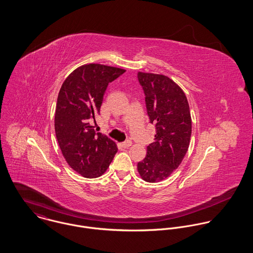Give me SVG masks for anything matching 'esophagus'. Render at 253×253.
I'll return each mask as SVG.
<instances>
[{
  "label": "esophagus",
  "instance_id": "1",
  "mask_svg": "<svg viewBox=\"0 0 253 253\" xmlns=\"http://www.w3.org/2000/svg\"><path fill=\"white\" fill-rule=\"evenodd\" d=\"M131 144H132V142H131L130 140H126V141L123 142L121 145H122V147H123V148H128L129 146H131Z\"/></svg>",
  "mask_w": 253,
  "mask_h": 253
}]
</instances>
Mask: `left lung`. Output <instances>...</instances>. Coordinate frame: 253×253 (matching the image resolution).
Instances as JSON below:
<instances>
[{
  "label": "left lung",
  "mask_w": 253,
  "mask_h": 253,
  "mask_svg": "<svg viewBox=\"0 0 253 253\" xmlns=\"http://www.w3.org/2000/svg\"><path fill=\"white\" fill-rule=\"evenodd\" d=\"M137 78L150 123L156 127L155 141L147 147L137 169L143 180L156 183L169 177L186 155L192 133L191 114L185 93L172 80L142 72Z\"/></svg>",
  "instance_id": "obj_1"
}]
</instances>
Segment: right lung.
I'll use <instances>...</instances> for the list:
<instances>
[{"label":"right lung","mask_w":253,"mask_h":253,"mask_svg":"<svg viewBox=\"0 0 253 253\" xmlns=\"http://www.w3.org/2000/svg\"><path fill=\"white\" fill-rule=\"evenodd\" d=\"M125 72L106 65L86 64L74 70L59 90L55 135L68 165L84 177L101 176L118 151L115 142L95 132L89 122L100 113L109 84Z\"/></svg>","instance_id":"right-lung-1"}]
</instances>
